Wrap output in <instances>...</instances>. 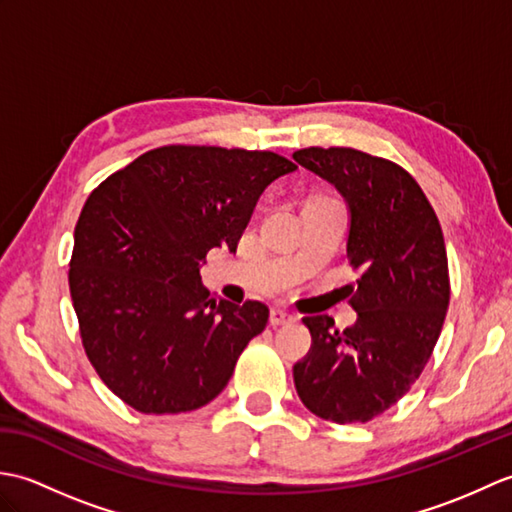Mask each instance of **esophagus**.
<instances>
[{"instance_id": "obj_1", "label": "esophagus", "mask_w": 512, "mask_h": 512, "mask_svg": "<svg viewBox=\"0 0 512 512\" xmlns=\"http://www.w3.org/2000/svg\"><path fill=\"white\" fill-rule=\"evenodd\" d=\"M290 321H295V317H292L290 312L281 310V308L270 310V325H273V328H279V325H286Z\"/></svg>"}]
</instances>
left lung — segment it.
Wrapping results in <instances>:
<instances>
[{
    "mask_svg": "<svg viewBox=\"0 0 512 512\" xmlns=\"http://www.w3.org/2000/svg\"><path fill=\"white\" fill-rule=\"evenodd\" d=\"M301 167L332 182L350 206L347 259L354 328L306 317L312 345L292 367L303 405L336 424L369 422L407 394L429 363L451 299L438 215L409 171L352 147H306Z\"/></svg>",
    "mask_w": 512,
    "mask_h": 512,
    "instance_id": "left-lung-1",
    "label": "left lung"
}]
</instances>
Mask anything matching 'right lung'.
I'll return each mask as SVG.
<instances>
[{
  "instance_id": "obj_1",
  "label": "right lung",
  "mask_w": 512,
  "mask_h": 512,
  "mask_svg": "<svg viewBox=\"0 0 512 512\" xmlns=\"http://www.w3.org/2000/svg\"><path fill=\"white\" fill-rule=\"evenodd\" d=\"M297 165L275 151L165 145L96 187L74 228L70 295L96 374L140 413H184L220 394L262 334V301L200 284L217 246L237 250L259 195Z\"/></svg>"
}]
</instances>
